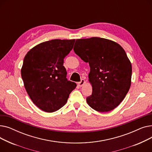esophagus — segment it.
<instances>
[{
    "label": "esophagus",
    "mask_w": 152,
    "mask_h": 152,
    "mask_svg": "<svg viewBox=\"0 0 152 152\" xmlns=\"http://www.w3.org/2000/svg\"><path fill=\"white\" fill-rule=\"evenodd\" d=\"M86 83V81H85V80H84V79H81V81H80V82H79V83H78V85L79 86H83L84 84V83Z\"/></svg>",
    "instance_id": "obj_1"
}]
</instances>
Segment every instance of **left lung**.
<instances>
[{"label": "left lung", "instance_id": "obj_1", "mask_svg": "<svg viewBox=\"0 0 152 152\" xmlns=\"http://www.w3.org/2000/svg\"><path fill=\"white\" fill-rule=\"evenodd\" d=\"M73 50L91 68L92 93L86 99L88 105L99 112L118 107L131 84L132 65L123 47L110 40L93 37L77 39Z\"/></svg>", "mask_w": 152, "mask_h": 152}]
</instances>
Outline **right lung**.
Returning <instances> with one entry per match:
<instances>
[{"label":"right lung","instance_id":"1","mask_svg":"<svg viewBox=\"0 0 152 152\" xmlns=\"http://www.w3.org/2000/svg\"><path fill=\"white\" fill-rule=\"evenodd\" d=\"M75 39H53L38 44L24 58L21 77L30 99L45 112L65 105L76 87L68 81L64 58L73 49Z\"/></svg>","mask_w":152,"mask_h":152}]
</instances>
